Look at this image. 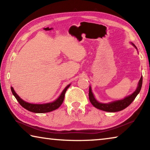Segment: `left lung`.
Masks as SVG:
<instances>
[{"mask_svg": "<svg viewBox=\"0 0 150 150\" xmlns=\"http://www.w3.org/2000/svg\"><path fill=\"white\" fill-rule=\"evenodd\" d=\"M132 45L137 49L136 45H134V44H133ZM142 85V76L139 81L138 85V87L136 88V90L134 91L132 95L126 96V98H124L122 100L114 101V102H111L110 103H100L99 102H98V101L95 99V96L93 95L91 87H89L88 98H89L90 102L91 103V104H92L95 108L100 109V110H102L104 111H106V112H118L122 110H124V108L128 107V106L133 102V100L135 99L136 96L138 95L139 91H140Z\"/></svg>", "mask_w": 150, "mask_h": 150, "instance_id": "left-lung-1", "label": "left lung"}]
</instances>
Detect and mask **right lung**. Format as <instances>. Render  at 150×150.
Segmentation results:
<instances>
[{
	"instance_id": "right-lung-1",
	"label": "right lung",
	"mask_w": 150,
	"mask_h": 150,
	"mask_svg": "<svg viewBox=\"0 0 150 150\" xmlns=\"http://www.w3.org/2000/svg\"><path fill=\"white\" fill-rule=\"evenodd\" d=\"M71 85H68L67 87L65 88V89L63 91V92L61 94L59 98H57V100H55L54 102L46 103V104H31L26 102L22 99L20 96L17 95L16 93L15 92L14 88L11 87V91L12 93L13 94V95L15 96V98H16L18 102L20 103V105H21L22 107L24 108L26 110H29L30 112L35 113H45V112H49L53 111L54 110H56L59 106L62 105V104L63 102L65 97V94L66 91L68 88Z\"/></svg>"
}]
</instances>
